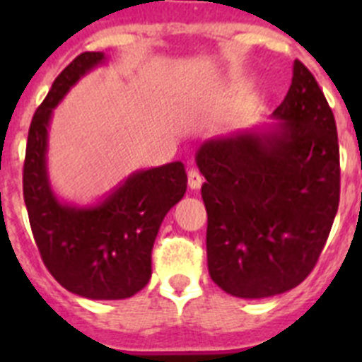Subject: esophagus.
Here are the masks:
<instances>
[{
  "instance_id": "esophagus-1",
  "label": "esophagus",
  "mask_w": 362,
  "mask_h": 362,
  "mask_svg": "<svg viewBox=\"0 0 362 362\" xmlns=\"http://www.w3.org/2000/svg\"><path fill=\"white\" fill-rule=\"evenodd\" d=\"M201 185H203V175L199 174L197 168H190V170H188V187H190L192 190H197Z\"/></svg>"
}]
</instances>
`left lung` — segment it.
<instances>
[{
	"label": "left lung",
	"mask_w": 362,
	"mask_h": 362,
	"mask_svg": "<svg viewBox=\"0 0 362 362\" xmlns=\"http://www.w3.org/2000/svg\"><path fill=\"white\" fill-rule=\"evenodd\" d=\"M268 129L212 137L196 153L204 175L206 257L214 283L243 299L296 288L313 270L339 206L334 114L293 62L288 94Z\"/></svg>",
	"instance_id": "8db88e82"
}]
</instances>
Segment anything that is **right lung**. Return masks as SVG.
Returning a JSON list of instances; mask_svg holds the SVG:
<instances>
[{
    "label": "right lung",
    "mask_w": 362,
    "mask_h": 362,
    "mask_svg": "<svg viewBox=\"0 0 362 362\" xmlns=\"http://www.w3.org/2000/svg\"><path fill=\"white\" fill-rule=\"evenodd\" d=\"M107 62L79 54L52 83L32 117L23 165V197L45 267L63 288L86 299H127L152 276V248L168 210L187 192L181 161L134 172L99 203L57 199L47 170L52 110L85 74Z\"/></svg>",
    "instance_id": "1"
}]
</instances>
